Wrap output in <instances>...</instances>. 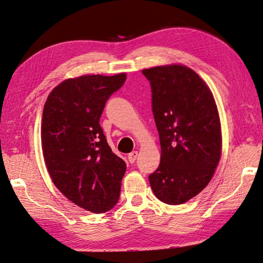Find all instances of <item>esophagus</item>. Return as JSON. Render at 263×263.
<instances>
[{"mask_svg":"<svg viewBox=\"0 0 263 263\" xmlns=\"http://www.w3.org/2000/svg\"><path fill=\"white\" fill-rule=\"evenodd\" d=\"M137 156H138V152L137 151H134V152H132L129 155H128V161H129L130 163H134V162L136 161Z\"/></svg>","mask_w":263,"mask_h":263,"instance_id":"esophagus-1","label":"esophagus"}]
</instances>
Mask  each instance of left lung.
Returning <instances> with one entry per match:
<instances>
[{"mask_svg":"<svg viewBox=\"0 0 263 263\" xmlns=\"http://www.w3.org/2000/svg\"><path fill=\"white\" fill-rule=\"evenodd\" d=\"M152 89V110L160 135L161 162L149 174L157 199L180 205L212 180L221 153V130L213 93L184 65L143 69Z\"/></svg>","mask_w":263,"mask_h":263,"instance_id":"obj_1","label":"left lung"}]
</instances>
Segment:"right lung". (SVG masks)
Listing matches in <instances>:
<instances>
[{
    "label": "right lung",
    "instance_id": "add662e5",
    "mask_svg": "<svg viewBox=\"0 0 263 263\" xmlns=\"http://www.w3.org/2000/svg\"><path fill=\"white\" fill-rule=\"evenodd\" d=\"M125 81V73L65 80L49 93L43 111L42 147L52 182L68 200L96 214L116 206L126 172L99 124L107 100Z\"/></svg>",
    "mask_w": 263,
    "mask_h": 263
}]
</instances>
